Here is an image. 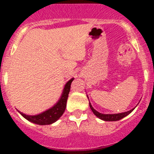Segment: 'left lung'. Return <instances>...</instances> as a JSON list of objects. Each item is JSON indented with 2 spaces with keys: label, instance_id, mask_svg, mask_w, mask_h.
<instances>
[{
  "label": "left lung",
  "instance_id": "8db88e82",
  "mask_svg": "<svg viewBox=\"0 0 154 154\" xmlns=\"http://www.w3.org/2000/svg\"><path fill=\"white\" fill-rule=\"evenodd\" d=\"M70 85H71L70 82H68L63 88L61 94H60L57 101L53 106L47 109L43 112L35 115H28L25 112H22L21 111H19L17 109H16L17 110V112L24 118L33 124L39 125H47L53 124L57 122L65 112V106H66L65 104L67 101L66 99H67L70 90Z\"/></svg>",
  "mask_w": 154,
  "mask_h": 154
}]
</instances>
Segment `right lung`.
I'll use <instances>...</instances> for the list:
<instances>
[{
    "instance_id": "right-lung-1",
    "label": "right lung",
    "mask_w": 154,
    "mask_h": 154,
    "mask_svg": "<svg viewBox=\"0 0 154 154\" xmlns=\"http://www.w3.org/2000/svg\"><path fill=\"white\" fill-rule=\"evenodd\" d=\"M90 108H91L92 111L94 112V113L96 115L97 117H98L99 119L102 120V121H105V122H116V121H119V120L122 119L123 117H125L126 115L129 114L130 112L133 111L134 109L129 110V111H127L125 112H122V113H113V114H103V113H100L99 112H95L92 107V105H90Z\"/></svg>"
}]
</instances>
